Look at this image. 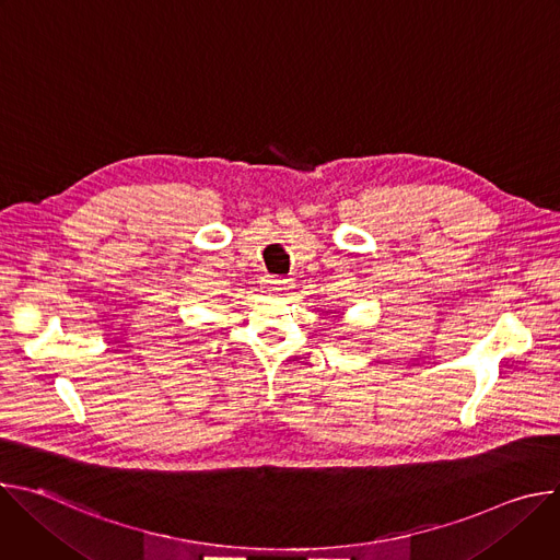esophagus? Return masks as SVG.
Instances as JSON below:
<instances>
[{
  "mask_svg": "<svg viewBox=\"0 0 560 560\" xmlns=\"http://www.w3.org/2000/svg\"><path fill=\"white\" fill-rule=\"evenodd\" d=\"M264 288H266V292H270V294H279V292L288 290V279L268 277V279H264Z\"/></svg>",
  "mask_w": 560,
  "mask_h": 560,
  "instance_id": "1",
  "label": "esophagus"
}]
</instances>
